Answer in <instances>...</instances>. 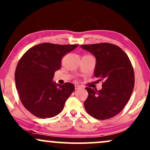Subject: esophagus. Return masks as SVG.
Listing matches in <instances>:
<instances>
[{
	"mask_svg": "<svg viewBox=\"0 0 150 150\" xmlns=\"http://www.w3.org/2000/svg\"><path fill=\"white\" fill-rule=\"evenodd\" d=\"M80 87L79 85H75V89H80Z\"/></svg>",
	"mask_w": 150,
	"mask_h": 150,
	"instance_id": "esophagus-1",
	"label": "esophagus"
}]
</instances>
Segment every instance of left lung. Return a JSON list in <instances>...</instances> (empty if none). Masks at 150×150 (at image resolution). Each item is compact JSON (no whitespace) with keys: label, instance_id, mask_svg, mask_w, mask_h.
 I'll list each match as a JSON object with an SVG mask.
<instances>
[{"label":"left lung","instance_id":"8db88e82","mask_svg":"<svg viewBox=\"0 0 150 150\" xmlns=\"http://www.w3.org/2000/svg\"><path fill=\"white\" fill-rule=\"evenodd\" d=\"M96 58L94 76L102 80L98 91L86 87L88 97L84 106L87 113L99 120L119 113L128 102L135 85V75L128 56L118 46L109 43L81 45Z\"/></svg>","mask_w":150,"mask_h":150}]
</instances>
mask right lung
Masks as SVG:
<instances>
[{
	"instance_id": "right-lung-1",
	"label": "right lung",
	"mask_w": 150,
	"mask_h": 150,
	"mask_svg": "<svg viewBox=\"0 0 150 150\" xmlns=\"http://www.w3.org/2000/svg\"><path fill=\"white\" fill-rule=\"evenodd\" d=\"M77 46L42 43L30 48L19 61L16 88L23 106L34 116L51 118L62 111L75 86L70 82L56 84L53 78L61 68L62 58Z\"/></svg>"
}]
</instances>
